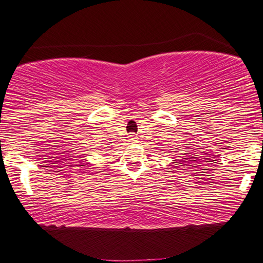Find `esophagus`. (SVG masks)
<instances>
[{"mask_svg": "<svg viewBox=\"0 0 263 263\" xmlns=\"http://www.w3.org/2000/svg\"><path fill=\"white\" fill-rule=\"evenodd\" d=\"M130 140H131V142L137 141V137L133 135V133H131V135H130Z\"/></svg>", "mask_w": 263, "mask_h": 263, "instance_id": "esophagus-1", "label": "esophagus"}]
</instances>
